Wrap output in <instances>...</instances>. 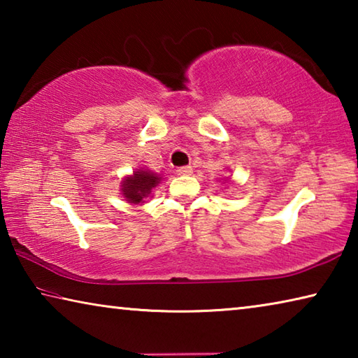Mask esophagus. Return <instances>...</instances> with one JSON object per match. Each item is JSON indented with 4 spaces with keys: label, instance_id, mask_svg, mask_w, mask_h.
Wrapping results in <instances>:
<instances>
[{
    "label": "esophagus",
    "instance_id": "1",
    "mask_svg": "<svg viewBox=\"0 0 358 358\" xmlns=\"http://www.w3.org/2000/svg\"><path fill=\"white\" fill-rule=\"evenodd\" d=\"M177 172L178 175H189L192 172V167L191 166H181V167H177Z\"/></svg>",
    "mask_w": 358,
    "mask_h": 358
}]
</instances>
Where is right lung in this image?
<instances>
[{
    "instance_id": "1",
    "label": "right lung",
    "mask_w": 358,
    "mask_h": 358,
    "mask_svg": "<svg viewBox=\"0 0 358 358\" xmlns=\"http://www.w3.org/2000/svg\"><path fill=\"white\" fill-rule=\"evenodd\" d=\"M161 178L156 177L155 173L137 171L132 177L126 178L123 181V194L129 202L138 203L143 201V197H147L151 192V189L159 183Z\"/></svg>"
}]
</instances>
